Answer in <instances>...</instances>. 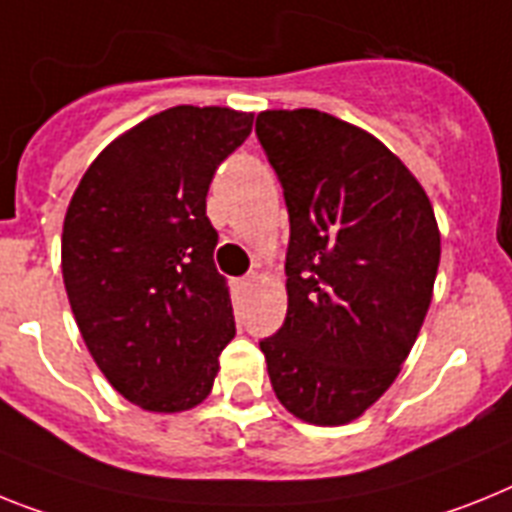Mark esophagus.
I'll return each instance as SVG.
<instances>
[{
  "label": "esophagus",
  "mask_w": 512,
  "mask_h": 512,
  "mask_svg": "<svg viewBox=\"0 0 512 512\" xmlns=\"http://www.w3.org/2000/svg\"><path fill=\"white\" fill-rule=\"evenodd\" d=\"M255 283H257V273H249V276H244L242 281H239V286H242V291H249Z\"/></svg>",
  "instance_id": "obj_1"
}]
</instances>
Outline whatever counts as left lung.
<instances>
[{
    "mask_svg": "<svg viewBox=\"0 0 512 512\" xmlns=\"http://www.w3.org/2000/svg\"><path fill=\"white\" fill-rule=\"evenodd\" d=\"M255 132L291 223L289 309L260 341L270 385L302 422L349 424L422 330L440 265L435 210L401 158L325 111H263Z\"/></svg>",
    "mask_w": 512,
    "mask_h": 512,
    "instance_id": "8db88e82",
    "label": "left lung"
}]
</instances>
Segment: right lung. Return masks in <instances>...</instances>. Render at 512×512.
I'll list each match as a JSON object with an SVG mask.
<instances>
[{"mask_svg": "<svg viewBox=\"0 0 512 512\" xmlns=\"http://www.w3.org/2000/svg\"><path fill=\"white\" fill-rule=\"evenodd\" d=\"M252 119L223 106L153 114L101 150L64 216L62 276L80 336L111 388L145 411L203 403L236 333L205 197Z\"/></svg>", "mask_w": 512, "mask_h": 512, "instance_id": "1", "label": "right lung"}]
</instances>
